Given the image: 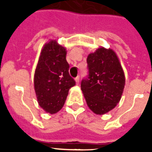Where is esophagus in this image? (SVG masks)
<instances>
[{
	"label": "esophagus",
	"mask_w": 152,
	"mask_h": 152,
	"mask_svg": "<svg viewBox=\"0 0 152 152\" xmlns=\"http://www.w3.org/2000/svg\"><path fill=\"white\" fill-rule=\"evenodd\" d=\"M75 80H76V84H78V83H80V76H76V78H75Z\"/></svg>",
	"instance_id": "obj_1"
}]
</instances>
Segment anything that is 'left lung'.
<instances>
[{
	"instance_id": "1",
	"label": "left lung",
	"mask_w": 152,
	"mask_h": 152,
	"mask_svg": "<svg viewBox=\"0 0 152 152\" xmlns=\"http://www.w3.org/2000/svg\"><path fill=\"white\" fill-rule=\"evenodd\" d=\"M88 74L81 81L88 107L96 114H104L119 102L125 88V74L117 55L102 47L87 58Z\"/></svg>"
}]
</instances>
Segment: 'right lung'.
<instances>
[{
    "label": "right lung",
    "instance_id": "1",
    "mask_svg": "<svg viewBox=\"0 0 152 152\" xmlns=\"http://www.w3.org/2000/svg\"><path fill=\"white\" fill-rule=\"evenodd\" d=\"M66 51L57 42L44 46L34 72V90L39 106L47 113H55L63 107L69 89L76 85L70 76Z\"/></svg>",
    "mask_w": 152,
    "mask_h": 152
}]
</instances>
